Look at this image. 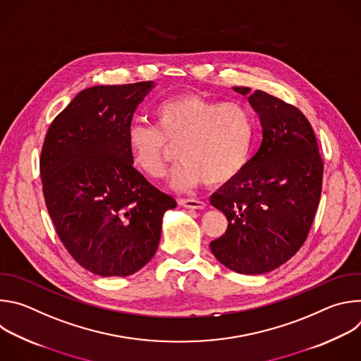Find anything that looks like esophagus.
<instances>
[{
  "label": "esophagus",
  "instance_id": "esophagus-1",
  "mask_svg": "<svg viewBox=\"0 0 361 361\" xmlns=\"http://www.w3.org/2000/svg\"><path fill=\"white\" fill-rule=\"evenodd\" d=\"M178 204L185 209H192V210H202L205 207V202L197 198H180Z\"/></svg>",
  "mask_w": 361,
  "mask_h": 361
}]
</instances>
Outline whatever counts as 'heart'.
I'll use <instances>...</instances> for the list:
<instances>
[{
	"mask_svg": "<svg viewBox=\"0 0 361 361\" xmlns=\"http://www.w3.org/2000/svg\"><path fill=\"white\" fill-rule=\"evenodd\" d=\"M156 127L133 123L127 148L134 166L151 178L163 176L178 145L181 161L171 185L188 188L201 181L224 184L248 163L255 124L250 109L238 101L220 102L194 92L169 97L152 111Z\"/></svg>",
	"mask_w": 361,
	"mask_h": 361,
	"instance_id": "1",
	"label": "heart"
}]
</instances>
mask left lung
Returning a JSON list of instances; mask_svg holds the SVG:
<instances>
[{"label":"left lung","instance_id":"1","mask_svg":"<svg viewBox=\"0 0 361 361\" xmlns=\"http://www.w3.org/2000/svg\"><path fill=\"white\" fill-rule=\"evenodd\" d=\"M248 95L260 116L262 145L244 170L210 198L224 213L226 233L210 243L216 259L240 274H264L300 250L319 207L323 160L305 116L264 91Z\"/></svg>","mask_w":361,"mask_h":361}]
</instances>
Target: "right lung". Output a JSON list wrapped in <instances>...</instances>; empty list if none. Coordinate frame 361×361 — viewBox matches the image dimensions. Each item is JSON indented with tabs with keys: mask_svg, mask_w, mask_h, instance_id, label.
<instances>
[{
	"mask_svg": "<svg viewBox=\"0 0 361 361\" xmlns=\"http://www.w3.org/2000/svg\"><path fill=\"white\" fill-rule=\"evenodd\" d=\"M152 81L94 85L51 123L39 159L47 210L73 259L101 277H127L156 254L171 195L133 167L127 130Z\"/></svg>",
	"mask_w": 361,
	"mask_h": 361,
	"instance_id": "obj_1",
	"label": "right lung"
}]
</instances>
